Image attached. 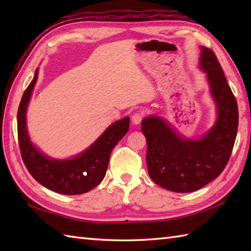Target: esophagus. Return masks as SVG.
I'll return each mask as SVG.
<instances>
[{"label": "esophagus", "mask_w": 251, "mask_h": 251, "mask_svg": "<svg viewBox=\"0 0 251 251\" xmlns=\"http://www.w3.org/2000/svg\"><path fill=\"white\" fill-rule=\"evenodd\" d=\"M143 116H145V113H143V112H136V113L131 116V121L135 125H139L143 119Z\"/></svg>", "instance_id": "34e87169"}]
</instances>
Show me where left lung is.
Listing matches in <instances>:
<instances>
[{
  "label": "left lung",
  "instance_id": "8db88e82",
  "mask_svg": "<svg viewBox=\"0 0 251 251\" xmlns=\"http://www.w3.org/2000/svg\"><path fill=\"white\" fill-rule=\"evenodd\" d=\"M200 68L206 73L217 111L215 124L206 134L197 139L183 137L157 115L141 122L148 147V173L156 184L177 193L199 190L223 172L238 127L236 99L215 52L204 46H201Z\"/></svg>",
  "mask_w": 251,
  "mask_h": 251
}]
</instances>
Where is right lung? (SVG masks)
Listing matches in <instances>:
<instances>
[{"label":"right lung","instance_id":"right-lung-1","mask_svg":"<svg viewBox=\"0 0 251 251\" xmlns=\"http://www.w3.org/2000/svg\"><path fill=\"white\" fill-rule=\"evenodd\" d=\"M37 75L39 68L25 90L18 108V141L21 157L32 177L45 188L66 195L86 193L103 180L110 154L128 131L130 119L126 116L112 123L93 145L75 156L66 159L47 156L32 143L26 128V109Z\"/></svg>","mask_w":251,"mask_h":251}]
</instances>
